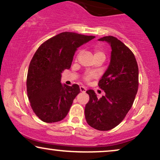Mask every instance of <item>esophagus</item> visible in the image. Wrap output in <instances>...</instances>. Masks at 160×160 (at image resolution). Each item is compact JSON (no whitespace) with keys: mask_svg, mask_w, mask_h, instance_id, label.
Wrapping results in <instances>:
<instances>
[{"mask_svg":"<svg viewBox=\"0 0 160 160\" xmlns=\"http://www.w3.org/2000/svg\"><path fill=\"white\" fill-rule=\"evenodd\" d=\"M80 91L82 92H86V87H84V86H80Z\"/></svg>","mask_w":160,"mask_h":160,"instance_id":"esophagus-1","label":"esophagus"}]
</instances>
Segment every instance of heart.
Returning <instances> with one entry per match:
<instances>
[{
    "instance_id": "1",
    "label": "heart",
    "mask_w": 160,
    "mask_h": 160,
    "mask_svg": "<svg viewBox=\"0 0 160 160\" xmlns=\"http://www.w3.org/2000/svg\"><path fill=\"white\" fill-rule=\"evenodd\" d=\"M94 56L95 57H97V56H104V53L102 50H101L100 49L98 48H95V50H94ZM95 76L94 74H92V73H88V74H86L85 75V77H84V80H86V81H88V80H90L91 78H92L93 77Z\"/></svg>"
}]
</instances>
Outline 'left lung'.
<instances>
[{
	"instance_id": "1",
	"label": "left lung",
	"mask_w": 160,
	"mask_h": 160,
	"mask_svg": "<svg viewBox=\"0 0 160 160\" xmlns=\"http://www.w3.org/2000/svg\"><path fill=\"white\" fill-rule=\"evenodd\" d=\"M111 47L110 65L98 86L105 95L98 99L92 89L86 91L89 101L85 117L91 127L100 131L112 129L123 120L132 106L138 89V67L133 52L113 36L98 39Z\"/></svg>"
}]
</instances>
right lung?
Returning <instances> with one entry per match:
<instances>
[{"mask_svg":"<svg viewBox=\"0 0 160 160\" xmlns=\"http://www.w3.org/2000/svg\"><path fill=\"white\" fill-rule=\"evenodd\" d=\"M95 38L74 32H62L47 40L34 53L27 75V93L33 111L45 122L61 121L67 116L78 84L61 83L62 73L69 69L78 47Z\"/></svg>","mask_w":160,"mask_h":160,"instance_id":"add662e5","label":"right lung"}]
</instances>
